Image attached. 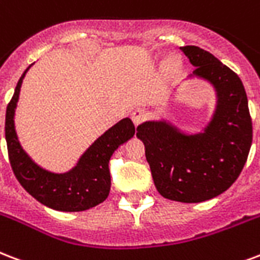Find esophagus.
I'll list each match as a JSON object with an SVG mask.
<instances>
[{
  "mask_svg": "<svg viewBox=\"0 0 260 260\" xmlns=\"http://www.w3.org/2000/svg\"><path fill=\"white\" fill-rule=\"evenodd\" d=\"M146 116H147V114H146V110H144V109H136V110H134L132 114H131V118H132V121H134L135 125L138 126L139 124L146 118Z\"/></svg>",
  "mask_w": 260,
  "mask_h": 260,
  "instance_id": "esophagus-1",
  "label": "esophagus"
}]
</instances>
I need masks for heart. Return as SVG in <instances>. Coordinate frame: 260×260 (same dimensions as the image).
I'll return each mask as SVG.
<instances>
[{
    "mask_svg": "<svg viewBox=\"0 0 260 260\" xmlns=\"http://www.w3.org/2000/svg\"><path fill=\"white\" fill-rule=\"evenodd\" d=\"M166 68L168 71L172 73H176L178 72L180 69H181V61L176 57H172V58L168 59V62H166Z\"/></svg>",
    "mask_w": 260,
    "mask_h": 260,
    "instance_id": "obj_1",
    "label": "heart"
}]
</instances>
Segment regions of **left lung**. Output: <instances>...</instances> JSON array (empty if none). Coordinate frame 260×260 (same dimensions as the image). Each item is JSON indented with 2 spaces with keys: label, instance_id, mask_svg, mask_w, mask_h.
Segmentation results:
<instances>
[{
  "label": "left lung",
  "instance_id": "8db88e82",
  "mask_svg": "<svg viewBox=\"0 0 260 260\" xmlns=\"http://www.w3.org/2000/svg\"><path fill=\"white\" fill-rule=\"evenodd\" d=\"M201 79L214 88L215 109L207 125L188 134L161 118L138 126L156 191L170 201L199 203L225 192L244 168L252 143L248 99L240 77L211 53L180 47Z\"/></svg>",
  "mask_w": 260,
  "mask_h": 260
}]
</instances>
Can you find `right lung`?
I'll return each instance as SVG.
<instances>
[{"label": "right lung", "mask_w": 260, "mask_h": 260, "mask_svg": "<svg viewBox=\"0 0 260 260\" xmlns=\"http://www.w3.org/2000/svg\"><path fill=\"white\" fill-rule=\"evenodd\" d=\"M21 75L15 94L7 108L5 139L12 170L21 187L39 203L58 211H84L106 199L110 192L109 161L113 152L135 135L131 118H122L116 125L101 135L72 169L65 173H54L43 169L24 151L15 128V112L20 88L27 71Z\"/></svg>", "instance_id": "right-lung-1"}]
</instances>
